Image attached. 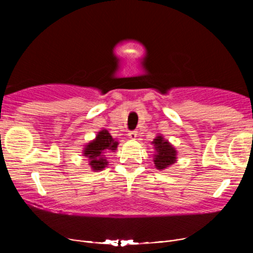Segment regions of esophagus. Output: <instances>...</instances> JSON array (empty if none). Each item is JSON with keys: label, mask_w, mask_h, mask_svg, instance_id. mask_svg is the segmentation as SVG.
<instances>
[{"label": "esophagus", "mask_w": 253, "mask_h": 253, "mask_svg": "<svg viewBox=\"0 0 253 253\" xmlns=\"http://www.w3.org/2000/svg\"><path fill=\"white\" fill-rule=\"evenodd\" d=\"M136 136H138V132H136V130H132V132L128 133V138L130 140H135Z\"/></svg>", "instance_id": "obj_1"}]
</instances>
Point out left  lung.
I'll return each instance as SVG.
<instances>
[{
	"label": "left lung",
	"instance_id": "1",
	"mask_svg": "<svg viewBox=\"0 0 253 253\" xmlns=\"http://www.w3.org/2000/svg\"><path fill=\"white\" fill-rule=\"evenodd\" d=\"M155 147L153 163L157 170H165L177 162V150L169 140L162 134H158L152 141Z\"/></svg>",
	"mask_w": 253,
	"mask_h": 253
}]
</instances>
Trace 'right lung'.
<instances>
[{
	"mask_svg": "<svg viewBox=\"0 0 253 253\" xmlns=\"http://www.w3.org/2000/svg\"><path fill=\"white\" fill-rule=\"evenodd\" d=\"M119 143L110 135L107 129L98 130L94 140H90L84 146L83 156L88 158L89 167L92 171H101L108 165L107 153L114 152Z\"/></svg>",
	"mask_w": 253,
	"mask_h": 253,
	"instance_id": "1",
	"label": "right lung"
}]
</instances>
